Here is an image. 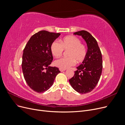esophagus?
Returning a JSON list of instances; mask_svg holds the SVG:
<instances>
[{
  "label": "esophagus",
  "mask_w": 125,
  "mask_h": 125,
  "mask_svg": "<svg viewBox=\"0 0 125 125\" xmlns=\"http://www.w3.org/2000/svg\"><path fill=\"white\" fill-rule=\"evenodd\" d=\"M59 70H60V71L61 72H63V71H64L65 70V69H61V68L59 69Z\"/></svg>",
  "instance_id": "1"
}]
</instances>
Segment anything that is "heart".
Segmentation results:
<instances>
[{"label":"heart","instance_id":"1","mask_svg":"<svg viewBox=\"0 0 125 125\" xmlns=\"http://www.w3.org/2000/svg\"><path fill=\"white\" fill-rule=\"evenodd\" d=\"M60 43L55 41L51 45L52 54L56 58L60 57L63 54L64 50H68V58H63L55 61V65L59 68L66 69L73 66L76 62H82L87 54V48L81 43V41L78 37L70 35L64 37L60 40Z\"/></svg>","mask_w":125,"mask_h":125}]
</instances>
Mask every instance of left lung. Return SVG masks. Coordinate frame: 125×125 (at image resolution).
Returning <instances> with one entry per match:
<instances>
[{
    "label": "left lung",
    "mask_w": 125,
    "mask_h": 125,
    "mask_svg": "<svg viewBox=\"0 0 125 125\" xmlns=\"http://www.w3.org/2000/svg\"><path fill=\"white\" fill-rule=\"evenodd\" d=\"M86 41L88 51L84 60L75 71L74 76L69 80L74 90L81 94L92 91L99 82L102 70V57L95 38L89 32L82 30L74 32Z\"/></svg>",
    "instance_id": "obj_1"
}]
</instances>
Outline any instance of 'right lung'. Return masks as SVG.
Here are the masks:
<instances>
[{
  "label": "right lung",
  "mask_w": 125,
  "mask_h": 125,
  "mask_svg": "<svg viewBox=\"0 0 125 125\" xmlns=\"http://www.w3.org/2000/svg\"><path fill=\"white\" fill-rule=\"evenodd\" d=\"M59 33L42 30L33 35L23 51L22 68L28 86L37 93H43L54 83L59 68L50 65L53 60L51 45L60 36Z\"/></svg>",
  "instance_id": "1"
}]
</instances>
